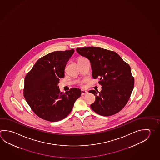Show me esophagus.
<instances>
[{"label":"esophagus","instance_id":"1","mask_svg":"<svg viewBox=\"0 0 160 160\" xmlns=\"http://www.w3.org/2000/svg\"><path fill=\"white\" fill-rule=\"evenodd\" d=\"M88 91H84V90H82V95H85L88 94Z\"/></svg>","mask_w":160,"mask_h":160}]
</instances>
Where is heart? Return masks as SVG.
I'll return each instance as SVG.
<instances>
[{"instance_id":"heart-1","label":"heart","mask_w":160,"mask_h":160,"mask_svg":"<svg viewBox=\"0 0 160 160\" xmlns=\"http://www.w3.org/2000/svg\"><path fill=\"white\" fill-rule=\"evenodd\" d=\"M82 58H80L78 59V60H79V59H82Z\"/></svg>"}]
</instances>
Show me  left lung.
<instances>
[{
    "mask_svg": "<svg viewBox=\"0 0 160 160\" xmlns=\"http://www.w3.org/2000/svg\"><path fill=\"white\" fill-rule=\"evenodd\" d=\"M79 54L91 62L92 76L100 78L102 90H91L96 96L91 109L102 116H110L120 112L130 99L134 78L128 64L114 51L97 47L77 48Z\"/></svg>",
    "mask_w": 160,
    "mask_h": 160,
    "instance_id": "obj_1",
    "label": "left lung"
}]
</instances>
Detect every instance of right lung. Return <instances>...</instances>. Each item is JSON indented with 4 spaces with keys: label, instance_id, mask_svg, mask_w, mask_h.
<instances>
[{
    "label": "right lung",
    "instance_id": "add662e5",
    "mask_svg": "<svg viewBox=\"0 0 160 160\" xmlns=\"http://www.w3.org/2000/svg\"><path fill=\"white\" fill-rule=\"evenodd\" d=\"M75 50L57 51L37 61L25 76L24 96L34 112L46 121L57 122L69 114L82 91L73 88L60 92L59 78H64L67 62Z\"/></svg>",
    "mask_w": 160,
    "mask_h": 160
}]
</instances>
